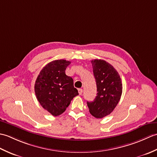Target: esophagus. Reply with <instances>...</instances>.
Masks as SVG:
<instances>
[{
	"label": "esophagus",
	"instance_id": "esophagus-1",
	"mask_svg": "<svg viewBox=\"0 0 157 157\" xmlns=\"http://www.w3.org/2000/svg\"><path fill=\"white\" fill-rule=\"evenodd\" d=\"M78 92L79 95H82V92H83V90L82 88H79L78 89Z\"/></svg>",
	"mask_w": 157,
	"mask_h": 157
}]
</instances>
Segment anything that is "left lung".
I'll return each instance as SVG.
<instances>
[{
    "instance_id": "8db88e82",
    "label": "left lung",
    "mask_w": 157,
    "mask_h": 157,
    "mask_svg": "<svg viewBox=\"0 0 157 157\" xmlns=\"http://www.w3.org/2000/svg\"><path fill=\"white\" fill-rule=\"evenodd\" d=\"M91 63L98 92L94 101L87 102V105L92 116L102 118L111 113L119 102L121 79L117 70L104 60L94 59Z\"/></svg>"
}]
</instances>
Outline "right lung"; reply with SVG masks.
Returning a JSON list of instances; mask_svg holds the SVG:
<instances>
[{"label":"right lung","mask_w":157,"mask_h":157,"mask_svg":"<svg viewBox=\"0 0 157 157\" xmlns=\"http://www.w3.org/2000/svg\"><path fill=\"white\" fill-rule=\"evenodd\" d=\"M71 62L64 59L48 63L36 79L34 90L41 106L53 116H59L68 107L71 100L78 96L72 78L65 74Z\"/></svg>","instance_id":"obj_1"}]
</instances>
